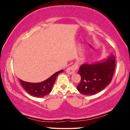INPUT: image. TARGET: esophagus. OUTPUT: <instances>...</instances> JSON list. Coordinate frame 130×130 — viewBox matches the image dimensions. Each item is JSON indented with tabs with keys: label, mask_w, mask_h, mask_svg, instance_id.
Wrapping results in <instances>:
<instances>
[{
	"label": "esophagus",
	"mask_w": 130,
	"mask_h": 130,
	"mask_svg": "<svg viewBox=\"0 0 130 130\" xmlns=\"http://www.w3.org/2000/svg\"><path fill=\"white\" fill-rule=\"evenodd\" d=\"M77 67H78V66L77 64H74V65L72 66L69 67L66 70L67 73H68L69 74H74V73H75L76 70H77Z\"/></svg>",
	"instance_id": "esophagus-1"
}]
</instances>
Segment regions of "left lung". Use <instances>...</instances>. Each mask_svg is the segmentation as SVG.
Here are the masks:
<instances>
[{
    "instance_id": "1",
    "label": "left lung",
    "mask_w": 130,
    "mask_h": 130,
    "mask_svg": "<svg viewBox=\"0 0 130 130\" xmlns=\"http://www.w3.org/2000/svg\"><path fill=\"white\" fill-rule=\"evenodd\" d=\"M115 67V58L113 55L101 63L83 64L77 72L81 76L77 90L85 95H92L102 91L111 83Z\"/></svg>"
}]
</instances>
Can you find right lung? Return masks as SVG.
<instances>
[{
    "mask_svg": "<svg viewBox=\"0 0 130 130\" xmlns=\"http://www.w3.org/2000/svg\"><path fill=\"white\" fill-rule=\"evenodd\" d=\"M63 72V70L58 71L50 76L48 79L40 83L26 82L21 79H19V81L24 89L30 95L37 98L43 97L50 93L57 77L60 73Z\"/></svg>",
    "mask_w": 130,
    "mask_h": 130,
    "instance_id": "obj_1",
    "label": "right lung"
}]
</instances>
